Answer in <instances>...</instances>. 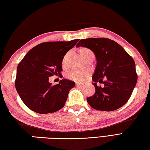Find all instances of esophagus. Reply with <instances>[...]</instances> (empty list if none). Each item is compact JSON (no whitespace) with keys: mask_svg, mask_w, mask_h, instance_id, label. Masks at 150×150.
I'll return each instance as SVG.
<instances>
[{"mask_svg":"<svg viewBox=\"0 0 150 150\" xmlns=\"http://www.w3.org/2000/svg\"><path fill=\"white\" fill-rule=\"evenodd\" d=\"M76 87H82V84H80V83H76Z\"/></svg>","mask_w":150,"mask_h":150,"instance_id":"obj_1","label":"esophagus"}]
</instances>
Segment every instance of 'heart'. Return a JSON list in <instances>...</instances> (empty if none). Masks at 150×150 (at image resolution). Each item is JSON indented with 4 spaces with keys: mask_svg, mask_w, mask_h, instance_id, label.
Instances as JSON below:
<instances>
[{
    "mask_svg": "<svg viewBox=\"0 0 150 150\" xmlns=\"http://www.w3.org/2000/svg\"><path fill=\"white\" fill-rule=\"evenodd\" d=\"M87 52H92L91 50L87 48H83L81 50V54L83 53ZM64 59H63V63L64 62ZM89 75V73L86 70H73L71 72H70L69 74H67L68 78H69L70 80H73L76 82H83L87 78V76Z\"/></svg>",
    "mask_w": 150,
    "mask_h": 150,
    "instance_id": "heart-1",
    "label": "heart"
}]
</instances>
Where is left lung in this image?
<instances>
[{"mask_svg":"<svg viewBox=\"0 0 150 150\" xmlns=\"http://www.w3.org/2000/svg\"><path fill=\"white\" fill-rule=\"evenodd\" d=\"M86 47L95 53L97 65L92 79L95 93L87 97L93 108L114 111L123 106L137 84L135 63L131 55L115 41L106 38L81 39L76 47ZM103 83L98 86L96 83Z\"/></svg>","mask_w":150,"mask_h":150,"instance_id":"obj_1","label":"left lung"}]
</instances>
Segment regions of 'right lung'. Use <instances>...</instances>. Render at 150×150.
<instances>
[{
  "mask_svg": "<svg viewBox=\"0 0 150 150\" xmlns=\"http://www.w3.org/2000/svg\"><path fill=\"white\" fill-rule=\"evenodd\" d=\"M79 39L69 42H46L33 47L17 67L15 86L22 101L38 114L57 112L65 104L74 81L67 79L52 85L49 78L61 75L64 56Z\"/></svg>",
  "mask_w": 150,
  "mask_h": 150,
  "instance_id": "right-lung-1",
  "label": "right lung"
}]
</instances>
